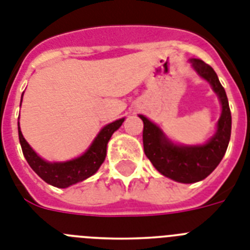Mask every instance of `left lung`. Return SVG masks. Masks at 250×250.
I'll return each mask as SVG.
<instances>
[{
    "mask_svg": "<svg viewBox=\"0 0 250 250\" xmlns=\"http://www.w3.org/2000/svg\"><path fill=\"white\" fill-rule=\"evenodd\" d=\"M192 69L209 83L221 103V117L217 122L216 133L203 145H177L145 115L144 122V151L159 173L181 184L202 181L212 173L226 153L231 136V111L226 92L216 72L208 64L190 59Z\"/></svg>",
    "mask_w": 250,
    "mask_h": 250,
    "instance_id": "1",
    "label": "left lung"
}]
</instances>
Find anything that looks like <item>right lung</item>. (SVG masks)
Masks as SVG:
<instances>
[{"mask_svg":"<svg viewBox=\"0 0 250 250\" xmlns=\"http://www.w3.org/2000/svg\"><path fill=\"white\" fill-rule=\"evenodd\" d=\"M20 105H21V101H20ZM123 122H125V118H121L103 127L90 147L82 155L72 160H66V162H47L43 158H41L24 139L23 133L20 131L19 122H18V131H19L21 150L30 168L44 182L52 185L55 188H65L77 182L84 181L86 178L96 173L101 164L104 163L105 157H106V146L111 135L121 127Z\"/></svg>","mask_w":250,"mask_h":250,"instance_id":"right-lung-1","label":"right lung"}]
</instances>
